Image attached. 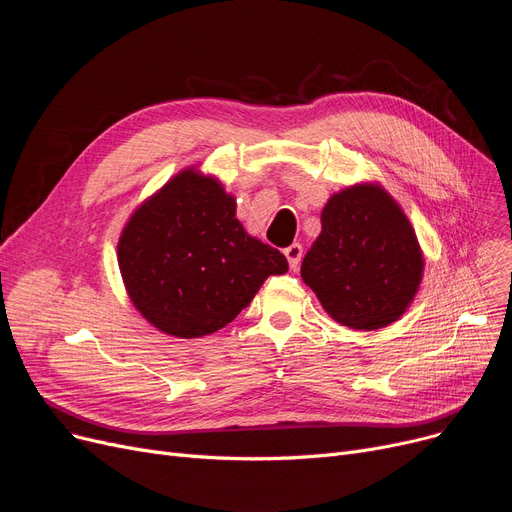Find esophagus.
<instances>
[{
  "instance_id": "1",
  "label": "esophagus",
  "mask_w": 512,
  "mask_h": 512,
  "mask_svg": "<svg viewBox=\"0 0 512 512\" xmlns=\"http://www.w3.org/2000/svg\"><path fill=\"white\" fill-rule=\"evenodd\" d=\"M284 255H286V259H288L290 270H297L299 263H301V257H303V247L299 245V242H294V245H290L288 249H284Z\"/></svg>"
}]
</instances>
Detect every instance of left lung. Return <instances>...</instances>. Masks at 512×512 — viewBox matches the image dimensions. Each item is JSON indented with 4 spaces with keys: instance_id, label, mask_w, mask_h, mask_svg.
<instances>
[{
    "instance_id": "8db88e82",
    "label": "left lung",
    "mask_w": 512,
    "mask_h": 512,
    "mask_svg": "<svg viewBox=\"0 0 512 512\" xmlns=\"http://www.w3.org/2000/svg\"><path fill=\"white\" fill-rule=\"evenodd\" d=\"M425 255L405 209L378 180L334 193L301 278L340 326L382 330L415 301Z\"/></svg>"
}]
</instances>
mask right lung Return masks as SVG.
Returning a JSON list of instances; mask_svg holds the SVG:
<instances>
[{
    "mask_svg": "<svg viewBox=\"0 0 512 512\" xmlns=\"http://www.w3.org/2000/svg\"><path fill=\"white\" fill-rule=\"evenodd\" d=\"M118 267L130 303L174 338L226 328L286 257L236 218L222 180L186 166L137 205L118 238Z\"/></svg>",
    "mask_w": 512,
    "mask_h": 512,
    "instance_id": "obj_1",
    "label": "right lung"
}]
</instances>
